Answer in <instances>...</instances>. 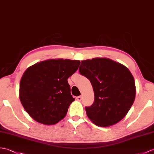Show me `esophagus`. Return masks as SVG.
<instances>
[{
  "mask_svg": "<svg viewBox=\"0 0 154 154\" xmlns=\"http://www.w3.org/2000/svg\"><path fill=\"white\" fill-rule=\"evenodd\" d=\"M76 99L78 101H81L82 100V97L81 96H77V97H76Z\"/></svg>",
  "mask_w": 154,
  "mask_h": 154,
  "instance_id": "esophagus-1",
  "label": "esophagus"
}]
</instances>
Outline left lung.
I'll use <instances>...</instances> for the list:
<instances>
[{
    "instance_id": "1",
    "label": "left lung",
    "mask_w": 154,
    "mask_h": 154,
    "mask_svg": "<svg viewBox=\"0 0 154 154\" xmlns=\"http://www.w3.org/2000/svg\"><path fill=\"white\" fill-rule=\"evenodd\" d=\"M79 73L91 81L94 101L85 107L88 117L97 126L109 127L127 115L134 101L133 75L127 67L108 58L82 61Z\"/></svg>"
}]
</instances>
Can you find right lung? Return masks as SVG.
Returning a JSON list of instances; mask_svg holds the SVG:
<instances>
[{
  "instance_id": "add662e5",
  "label": "right lung",
  "mask_w": 154,
  "mask_h": 154,
  "mask_svg": "<svg viewBox=\"0 0 154 154\" xmlns=\"http://www.w3.org/2000/svg\"><path fill=\"white\" fill-rule=\"evenodd\" d=\"M80 61L51 59L30 66L20 84V99L34 120L54 125L63 119L75 100L67 79L75 72Z\"/></svg>"
}]
</instances>
